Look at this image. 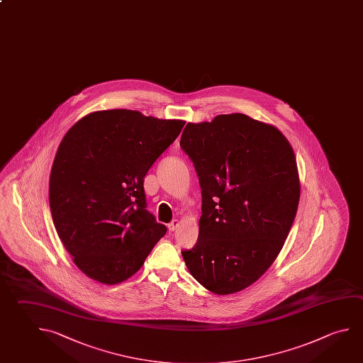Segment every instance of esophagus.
I'll return each mask as SVG.
<instances>
[{"label":"esophagus","mask_w":363,"mask_h":363,"mask_svg":"<svg viewBox=\"0 0 363 363\" xmlns=\"http://www.w3.org/2000/svg\"><path fill=\"white\" fill-rule=\"evenodd\" d=\"M179 224H181V222H179V219H174L173 222L168 224V229H169L171 232H173V230H176V229L179 228Z\"/></svg>","instance_id":"esophagus-1"}]
</instances>
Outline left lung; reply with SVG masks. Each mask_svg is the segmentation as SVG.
Returning <instances> with one entry per match:
<instances>
[{
	"instance_id": "obj_1",
	"label": "left lung",
	"mask_w": 363,
	"mask_h": 363,
	"mask_svg": "<svg viewBox=\"0 0 363 363\" xmlns=\"http://www.w3.org/2000/svg\"><path fill=\"white\" fill-rule=\"evenodd\" d=\"M179 145L203 195L196 245L182 251L186 267L210 292L243 291L272 267L297 214L292 145L279 128L243 113L189 122Z\"/></svg>"
}]
</instances>
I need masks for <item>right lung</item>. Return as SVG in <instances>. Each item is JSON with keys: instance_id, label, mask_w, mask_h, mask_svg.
Returning a JSON list of instances; mask_svg holds the SVG:
<instances>
[{"instance_id": "add662e5", "label": "right lung", "mask_w": 363, "mask_h": 363, "mask_svg": "<svg viewBox=\"0 0 363 363\" xmlns=\"http://www.w3.org/2000/svg\"><path fill=\"white\" fill-rule=\"evenodd\" d=\"M184 123L107 109L84 116L65 135L52 164L50 208L65 248L90 279L128 280L166 235L145 209L144 177Z\"/></svg>"}]
</instances>
